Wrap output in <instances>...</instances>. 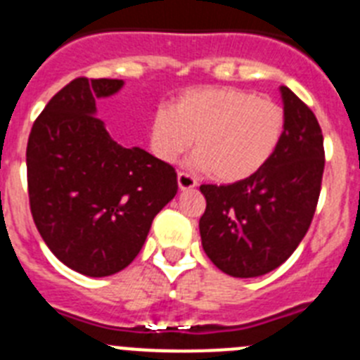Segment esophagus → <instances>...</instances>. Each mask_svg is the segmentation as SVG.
Instances as JSON below:
<instances>
[{
	"label": "esophagus",
	"instance_id": "obj_1",
	"mask_svg": "<svg viewBox=\"0 0 360 360\" xmlns=\"http://www.w3.org/2000/svg\"><path fill=\"white\" fill-rule=\"evenodd\" d=\"M177 184H179L181 192H188V190L198 186L195 179H193L192 176H188V174H184V172H179V174H177Z\"/></svg>",
	"mask_w": 360,
	"mask_h": 360
}]
</instances>
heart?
<instances>
[{
  "instance_id": "1",
  "label": "heart",
  "mask_w": 360,
  "mask_h": 360,
  "mask_svg": "<svg viewBox=\"0 0 360 360\" xmlns=\"http://www.w3.org/2000/svg\"><path fill=\"white\" fill-rule=\"evenodd\" d=\"M284 123L283 106L274 99L232 86H198L181 92L172 106L159 105L152 112L148 145L159 161L176 162L193 143V168L236 183L274 158Z\"/></svg>"
}]
</instances>
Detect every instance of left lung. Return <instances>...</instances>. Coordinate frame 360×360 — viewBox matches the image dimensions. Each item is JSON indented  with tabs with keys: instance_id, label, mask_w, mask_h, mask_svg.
Here are the masks:
<instances>
[{
	"instance_id": "obj_1",
	"label": "left lung",
	"mask_w": 360,
	"mask_h": 360,
	"mask_svg": "<svg viewBox=\"0 0 360 360\" xmlns=\"http://www.w3.org/2000/svg\"><path fill=\"white\" fill-rule=\"evenodd\" d=\"M279 90L286 123L274 158L243 181L201 186L202 250L219 270L240 279L268 274L295 252L321 193L324 146L317 117L288 86Z\"/></svg>"
}]
</instances>
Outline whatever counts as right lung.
<instances>
[{"mask_svg": "<svg viewBox=\"0 0 360 360\" xmlns=\"http://www.w3.org/2000/svg\"><path fill=\"white\" fill-rule=\"evenodd\" d=\"M123 79L77 77L50 99L27 145L34 223L59 261L89 277L127 268L155 215L176 198L177 174L139 146L114 141L96 101Z\"/></svg>", "mask_w": 360, "mask_h": 360, "instance_id": "1", "label": "right lung"}]
</instances>
